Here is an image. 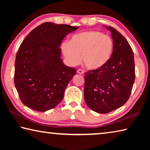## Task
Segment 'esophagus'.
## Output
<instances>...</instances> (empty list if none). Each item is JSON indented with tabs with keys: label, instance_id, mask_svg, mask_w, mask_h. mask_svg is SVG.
Listing matches in <instances>:
<instances>
[{
	"label": "esophagus",
	"instance_id": "1",
	"mask_svg": "<svg viewBox=\"0 0 150 150\" xmlns=\"http://www.w3.org/2000/svg\"><path fill=\"white\" fill-rule=\"evenodd\" d=\"M77 73H79V74H81V75H82V74H83V73H84V71H83V69H77Z\"/></svg>",
	"mask_w": 150,
	"mask_h": 150
}]
</instances>
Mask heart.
<instances>
[{
  "mask_svg": "<svg viewBox=\"0 0 150 150\" xmlns=\"http://www.w3.org/2000/svg\"><path fill=\"white\" fill-rule=\"evenodd\" d=\"M61 47L69 65L79 64L81 57V60L87 68L97 69L110 59L113 51V42L102 32L87 30L73 35L69 42L62 43Z\"/></svg>",
  "mask_w": 150,
  "mask_h": 150,
  "instance_id": "obj_1",
  "label": "heart"
}]
</instances>
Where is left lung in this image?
<instances>
[{
  "label": "left lung",
  "mask_w": 150,
  "mask_h": 150,
  "mask_svg": "<svg viewBox=\"0 0 150 150\" xmlns=\"http://www.w3.org/2000/svg\"><path fill=\"white\" fill-rule=\"evenodd\" d=\"M111 32L113 51L108 62L99 69L85 73L84 98L91 110L106 114L125 104L135 80L132 50L118 30L106 26Z\"/></svg>",
  "instance_id": "1"
}]
</instances>
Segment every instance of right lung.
<instances>
[{"label": "right lung", "mask_w": 150, "mask_h": 150, "mask_svg": "<svg viewBox=\"0 0 150 150\" xmlns=\"http://www.w3.org/2000/svg\"><path fill=\"white\" fill-rule=\"evenodd\" d=\"M79 27L45 22L30 32L16 55L14 85L22 103L45 112L63 100L76 69L61 59L60 45L68 34Z\"/></svg>", "instance_id": "1"}]
</instances>
